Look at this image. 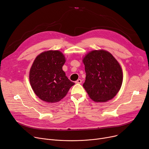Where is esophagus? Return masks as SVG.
<instances>
[{"label":"esophagus","instance_id":"obj_1","mask_svg":"<svg viewBox=\"0 0 149 149\" xmlns=\"http://www.w3.org/2000/svg\"><path fill=\"white\" fill-rule=\"evenodd\" d=\"M82 82V81L81 79H77L76 81V84H81Z\"/></svg>","mask_w":149,"mask_h":149}]
</instances>
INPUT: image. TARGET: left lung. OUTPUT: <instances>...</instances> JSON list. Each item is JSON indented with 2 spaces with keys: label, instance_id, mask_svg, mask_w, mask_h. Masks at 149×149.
Listing matches in <instances>:
<instances>
[{
  "label": "left lung",
  "instance_id": "1",
  "mask_svg": "<svg viewBox=\"0 0 149 149\" xmlns=\"http://www.w3.org/2000/svg\"><path fill=\"white\" fill-rule=\"evenodd\" d=\"M86 77L84 88L95 102H105L120 91L123 74L118 61L105 50H93L82 58Z\"/></svg>",
  "mask_w": 149,
  "mask_h": 149
}]
</instances>
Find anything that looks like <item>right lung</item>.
Returning a JSON list of instances; mask_svg holds the SVG:
<instances>
[{
    "instance_id": "obj_1",
    "label": "right lung",
    "mask_w": 149,
    "mask_h": 149,
    "mask_svg": "<svg viewBox=\"0 0 149 149\" xmlns=\"http://www.w3.org/2000/svg\"><path fill=\"white\" fill-rule=\"evenodd\" d=\"M65 61L62 52L52 50L42 52L33 61L29 71V82L33 92L41 100L58 102L74 85L63 70Z\"/></svg>"
}]
</instances>
